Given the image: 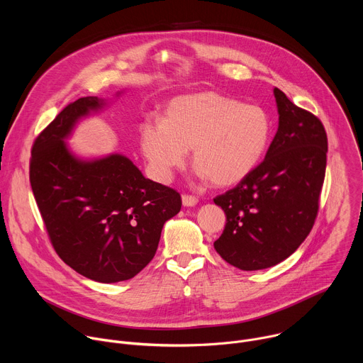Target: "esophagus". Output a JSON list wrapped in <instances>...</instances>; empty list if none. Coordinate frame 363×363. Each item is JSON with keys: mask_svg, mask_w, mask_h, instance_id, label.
Masks as SVG:
<instances>
[{"mask_svg": "<svg viewBox=\"0 0 363 363\" xmlns=\"http://www.w3.org/2000/svg\"><path fill=\"white\" fill-rule=\"evenodd\" d=\"M182 203H184V206H194V205L198 203V198L195 195L184 194L182 195Z\"/></svg>", "mask_w": 363, "mask_h": 363, "instance_id": "1", "label": "esophagus"}]
</instances>
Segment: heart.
<instances>
[{"label":"heart","mask_w":363,"mask_h":363,"mask_svg":"<svg viewBox=\"0 0 363 363\" xmlns=\"http://www.w3.org/2000/svg\"><path fill=\"white\" fill-rule=\"evenodd\" d=\"M272 136L267 111L242 105L216 91L172 99L164 118H147L139 126V143L150 175L168 182L182 168L188 149L201 178L227 186L244 179L264 157Z\"/></svg>","instance_id":"b5f03b06"}]
</instances>
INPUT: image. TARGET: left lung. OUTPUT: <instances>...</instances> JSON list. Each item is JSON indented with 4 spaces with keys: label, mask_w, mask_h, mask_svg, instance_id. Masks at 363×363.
<instances>
[{
    "label": "left lung",
    "mask_w": 363,
    "mask_h": 363,
    "mask_svg": "<svg viewBox=\"0 0 363 363\" xmlns=\"http://www.w3.org/2000/svg\"><path fill=\"white\" fill-rule=\"evenodd\" d=\"M277 133L264 161L214 202L227 223L214 248L244 272L273 267L312 230L326 172L328 136L322 122L277 87Z\"/></svg>",
    "instance_id": "left-lung-1"
}]
</instances>
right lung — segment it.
Listing matches in <instances>:
<instances>
[{"instance_id": "1", "label": "right lung", "mask_w": 363, "mask_h": 363, "mask_svg": "<svg viewBox=\"0 0 363 363\" xmlns=\"http://www.w3.org/2000/svg\"><path fill=\"white\" fill-rule=\"evenodd\" d=\"M106 105L97 96L80 97L56 116L34 140L30 184L62 260L90 280L118 283L149 264L182 201L125 155L82 160L69 149L66 139L79 121Z\"/></svg>"}]
</instances>
